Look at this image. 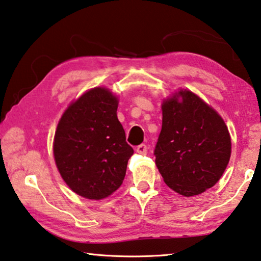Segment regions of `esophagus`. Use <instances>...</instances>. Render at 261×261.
I'll return each instance as SVG.
<instances>
[{"instance_id": "esophagus-1", "label": "esophagus", "mask_w": 261, "mask_h": 261, "mask_svg": "<svg viewBox=\"0 0 261 261\" xmlns=\"http://www.w3.org/2000/svg\"><path fill=\"white\" fill-rule=\"evenodd\" d=\"M136 151H137V153L141 154V155H146L147 154V146L145 144H141L139 146H137Z\"/></svg>"}]
</instances>
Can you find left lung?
Here are the masks:
<instances>
[{"label":"left lung","instance_id":"left-lung-1","mask_svg":"<svg viewBox=\"0 0 261 261\" xmlns=\"http://www.w3.org/2000/svg\"><path fill=\"white\" fill-rule=\"evenodd\" d=\"M162 115L154 155L164 182L184 196L215 186L230 159V136L224 120L188 90L167 99Z\"/></svg>","mask_w":261,"mask_h":261}]
</instances>
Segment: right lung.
I'll use <instances>...</instances> for the list:
<instances>
[{
  "instance_id": "1",
  "label": "right lung",
  "mask_w": 261,
  "mask_h": 261,
  "mask_svg": "<svg viewBox=\"0 0 261 261\" xmlns=\"http://www.w3.org/2000/svg\"><path fill=\"white\" fill-rule=\"evenodd\" d=\"M117 98L94 88L73 102L57 126L55 161L73 192L101 200L121 186L134 148L117 120Z\"/></svg>"
}]
</instances>
